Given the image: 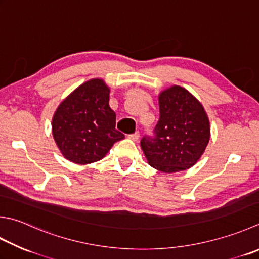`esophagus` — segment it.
<instances>
[{"label":"esophagus","instance_id":"obj_1","mask_svg":"<svg viewBox=\"0 0 259 259\" xmlns=\"http://www.w3.org/2000/svg\"><path fill=\"white\" fill-rule=\"evenodd\" d=\"M139 137H140V134H139V133H135V134H133V135H129L128 138L131 139V140H134V141H137V140L139 139Z\"/></svg>","mask_w":259,"mask_h":259}]
</instances>
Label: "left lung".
Listing matches in <instances>:
<instances>
[{
	"label": "left lung",
	"instance_id": "left-lung-1",
	"mask_svg": "<svg viewBox=\"0 0 259 259\" xmlns=\"http://www.w3.org/2000/svg\"><path fill=\"white\" fill-rule=\"evenodd\" d=\"M158 103L155 137H144L140 141L148 164L163 173L191 168L203 155L211 136L203 105L180 85L161 91Z\"/></svg>",
	"mask_w": 259,
	"mask_h": 259
}]
</instances>
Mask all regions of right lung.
Returning a JSON list of instances; mask_svg holds the SVG:
<instances>
[{"label": "right lung", "mask_w": 259, "mask_h": 259, "mask_svg": "<svg viewBox=\"0 0 259 259\" xmlns=\"http://www.w3.org/2000/svg\"><path fill=\"white\" fill-rule=\"evenodd\" d=\"M109 101L110 88L104 79L92 78L60 102L53 116L52 131L66 159L79 165L95 163L124 138L115 129L116 116Z\"/></svg>", "instance_id": "right-lung-1"}]
</instances>
